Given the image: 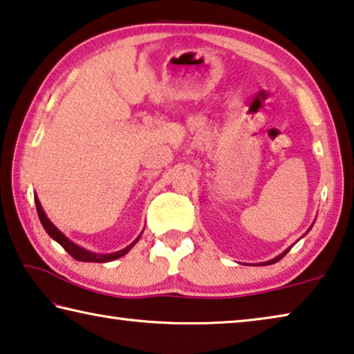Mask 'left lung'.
I'll list each match as a JSON object with an SVG mask.
<instances>
[{
  "label": "left lung",
  "mask_w": 354,
  "mask_h": 354,
  "mask_svg": "<svg viewBox=\"0 0 354 354\" xmlns=\"http://www.w3.org/2000/svg\"><path fill=\"white\" fill-rule=\"evenodd\" d=\"M290 250H291V247H290V248H286V250H285V252H283V253H281V254H279V257H277V258H274V259H270V261H266V263H261V264H263V266H269V264H274V263H277V261H280L281 258H283V257H285V254H286L288 252H290Z\"/></svg>",
  "instance_id": "left-lung-1"
}]
</instances>
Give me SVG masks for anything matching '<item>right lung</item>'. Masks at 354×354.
Listing matches in <instances>:
<instances>
[{"mask_svg":"<svg viewBox=\"0 0 354 354\" xmlns=\"http://www.w3.org/2000/svg\"><path fill=\"white\" fill-rule=\"evenodd\" d=\"M35 203H36V210H37V216H39V220L42 223V226H44L46 232L50 236L53 241H57L59 245H62L66 252L73 257L74 259L77 261H84V263H109V261H113V259H118L122 258L123 254H127L129 250L134 247V243L139 241V237L136 239V241L131 243V245H128L127 248L120 250V252H115V253H107V254H100V253H93V252H88V250H85L82 247H79L77 243L71 242L69 239L64 236L62 231H58V227L53 226V223L47 218L46 212L42 210V205L39 203V199L35 198Z\"/></svg>","mask_w":354,"mask_h":354,"instance_id":"add662e5","label":"right lung"}]
</instances>
